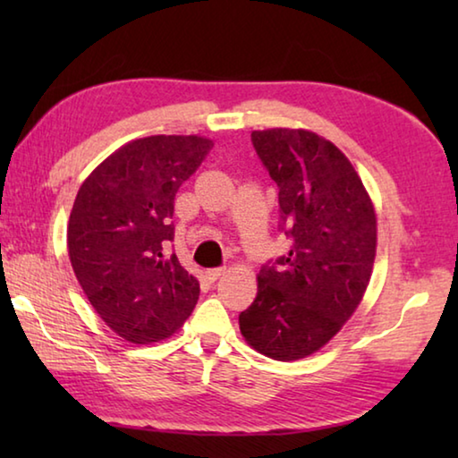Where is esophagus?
I'll list each match as a JSON object with an SVG mask.
<instances>
[{"label": "esophagus", "instance_id": "34e87169", "mask_svg": "<svg viewBox=\"0 0 458 458\" xmlns=\"http://www.w3.org/2000/svg\"><path fill=\"white\" fill-rule=\"evenodd\" d=\"M224 275H226V268H210V270H206V278L208 281H218V278H222Z\"/></svg>", "mask_w": 458, "mask_h": 458}]
</instances>
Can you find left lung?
<instances>
[{"instance_id": "1", "label": "left lung", "mask_w": 458, "mask_h": 458, "mask_svg": "<svg viewBox=\"0 0 458 458\" xmlns=\"http://www.w3.org/2000/svg\"><path fill=\"white\" fill-rule=\"evenodd\" d=\"M250 139L278 188V230L293 246L262 265L257 299L238 323L254 350L293 361L327 344L360 305L376 257V214L353 165L327 139L303 129Z\"/></svg>"}]
</instances>
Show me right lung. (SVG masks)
Masks as SVG:
<instances>
[{
    "label": "right lung",
    "mask_w": 458,
    "mask_h": 458,
    "mask_svg": "<svg viewBox=\"0 0 458 458\" xmlns=\"http://www.w3.org/2000/svg\"><path fill=\"white\" fill-rule=\"evenodd\" d=\"M214 143L153 135L106 157L81 185L68 222V257L90 305L131 344L172 335L191 315L199 283L174 242V204Z\"/></svg>",
    "instance_id": "1"
}]
</instances>
